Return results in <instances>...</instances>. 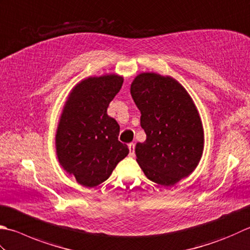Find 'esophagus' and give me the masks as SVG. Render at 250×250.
I'll use <instances>...</instances> for the list:
<instances>
[{"instance_id": "esophagus-1", "label": "esophagus", "mask_w": 250, "mask_h": 250, "mask_svg": "<svg viewBox=\"0 0 250 250\" xmlns=\"http://www.w3.org/2000/svg\"><path fill=\"white\" fill-rule=\"evenodd\" d=\"M128 147H129V150H130L129 155L132 156V157H133V156L135 155V145H134L133 143H130V144L128 145Z\"/></svg>"}]
</instances>
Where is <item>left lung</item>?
Here are the masks:
<instances>
[{
	"mask_svg": "<svg viewBox=\"0 0 250 250\" xmlns=\"http://www.w3.org/2000/svg\"><path fill=\"white\" fill-rule=\"evenodd\" d=\"M131 95L146 133L144 143L135 146L136 161L150 181L172 187L202 157L204 131L196 107L177 80L154 72L136 77Z\"/></svg>",
	"mask_w": 250,
	"mask_h": 250,
	"instance_id": "8db88e82",
	"label": "left lung"
}]
</instances>
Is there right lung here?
<instances>
[{
    "label": "right lung",
    "mask_w": 250,
    "mask_h": 250,
    "mask_svg": "<svg viewBox=\"0 0 250 250\" xmlns=\"http://www.w3.org/2000/svg\"><path fill=\"white\" fill-rule=\"evenodd\" d=\"M122 83L124 78L116 75L87 78L72 90L62 114L56 133L58 160L86 188L106 181L129 154L128 146L118 141V122L107 115Z\"/></svg>",
    "instance_id": "obj_1"
}]
</instances>
